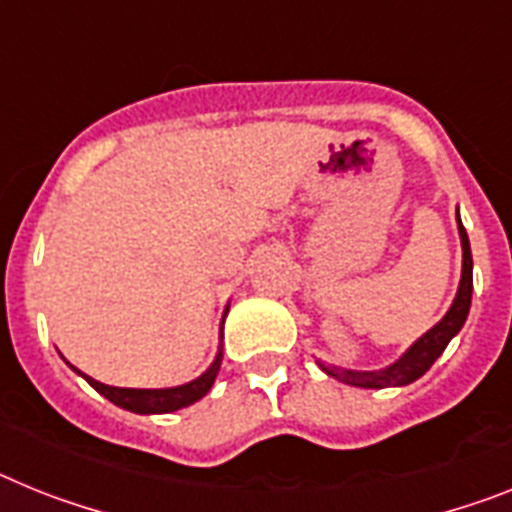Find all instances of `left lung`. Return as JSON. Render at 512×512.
I'll return each mask as SVG.
<instances>
[{
  "mask_svg": "<svg viewBox=\"0 0 512 512\" xmlns=\"http://www.w3.org/2000/svg\"><path fill=\"white\" fill-rule=\"evenodd\" d=\"M458 221V236H461V249H463V268H461V283L455 291V299L450 309L445 312L435 328H429L422 338H416L409 349L403 351L401 359H395L393 364L382 369H343L336 364L317 362L325 375L336 377V380L354 385V388H403L409 382L419 380L432 364L437 362V356L445 351L450 341L458 336V330L463 328V322L471 309V291H474V260H471V244H468V234L463 229L461 216L455 213Z\"/></svg>",
  "mask_w": 512,
  "mask_h": 512,
  "instance_id": "obj_1",
  "label": "left lung"
}]
</instances>
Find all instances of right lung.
<instances>
[{"label": "right lung", "mask_w": 512, "mask_h": 512, "mask_svg": "<svg viewBox=\"0 0 512 512\" xmlns=\"http://www.w3.org/2000/svg\"><path fill=\"white\" fill-rule=\"evenodd\" d=\"M229 315V307L223 312V317ZM221 341H223V320H221ZM223 359V343L218 346V354L213 359L203 375L195 377L192 382H184V385H176V388H114V385H103V382L93 380V377L83 375L80 369H75L77 375H83L88 380L90 388H96L103 398H109L114 406L119 409H127L132 414H171V411H179L184 406H192L195 401H200L203 395H208V390L213 388L216 382L218 369H221Z\"/></svg>", "instance_id": "1"}]
</instances>
